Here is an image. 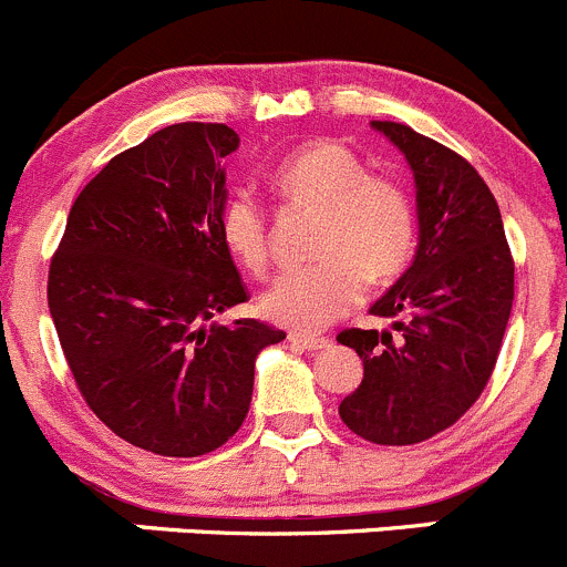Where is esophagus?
Here are the masks:
<instances>
[{
    "mask_svg": "<svg viewBox=\"0 0 567 567\" xmlns=\"http://www.w3.org/2000/svg\"><path fill=\"white\" fill-rule=\"evenodd\" d=\"M289 341L295 347H300V350H324V347H330L328 339H319V336H306V333H289Z\"/></svg>",
    "mask_w": 567,
    "mask_h": 567,
    "instance_id": "obj_1",
    "label": "esophagus"
}]
</instances>
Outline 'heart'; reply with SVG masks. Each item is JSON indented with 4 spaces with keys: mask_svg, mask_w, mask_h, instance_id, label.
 Returning a JSON list of instances; mask_svg holds the SVG:
<instances>
[{
    "mask_svg": "<svg viewBox=\"0 0 567 567\" xmlns=\"http://www.w3.org/2000/svg\"><path fill=\"white\" fill-rule=\"evenodd\" d=\"M272 187L291 206L319 209L313 256L286 270L261 295V313L295 333H317L361 302L367 278L394 281L408 270L419 243L411 193L389 176H374L333 140L300 145L276 167ZM220 239L245 270L270 261L267 212L250 193H234L220 212Z\"/></svg>",
    "mask_w": 567,
    "mask_h": 567,
    "instance_id": "heart-1",
    "label": "heart"
}]
</instances>
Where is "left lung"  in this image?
<instances>
[{"label":"left lung","mask_w":567,"mask_h":567,"mask_svg":"<svg viewBox=\"0 0 567 567\" xmlns=\"http://www.w3.org/2000/svg\"><path fill=\"white\" fill-rule=\"evenodd\" d=\"M416 184L413 265L372 308L389 330H344L363 380L339 405L361 439L408 446L452 427L491 380L513 308L515 267L502 212L480 173L405 123L372 121Z\"/></svg>","instance_id":"1"}]
</instances>
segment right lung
<instances>
[{
	"mask_svg": "<svg viewBox=\"0 0 567 567\" xmlns=\"http://www.w3.org/2000/svg\"><path fill=\"white\" fill-rule=\"evenodd\" d=\"M226 123H173L104 165L71 206L49 267V311L91 411L165 457L226 444L248 416L256 358L286 339L256 319L220 239Z\"/></svg>",
	"mask_w": 567,
	"mask_h": 567,
	"instance_id": "add662e5",
	"label": "right lung"
}]
</instances>
